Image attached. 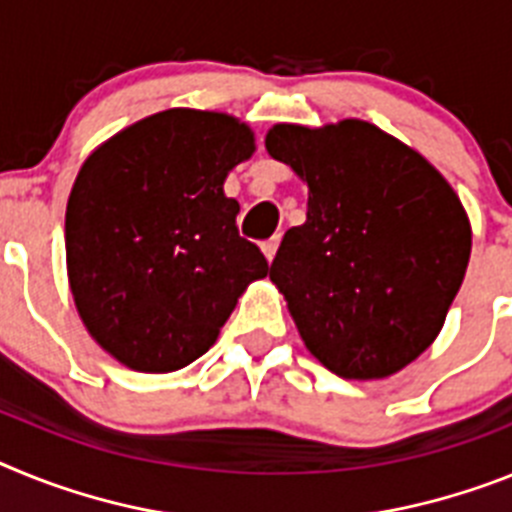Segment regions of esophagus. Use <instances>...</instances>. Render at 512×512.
Returning <instances> with one entry per match:
<instances>
[{"instance_id": "34e87169", "label": "esophagus", "mask_w": 512, "mask_h": 512, "mask_svg": "<svg viewBox=\"0 0 512 512\" xmlns=\"http://www.w3.org/2000/svg\"><path fill=\"white\" fill-rule=\"evenodd\" d=\"M278 244H281V239H278V237L268 239V242H262V255H265V260L273 262L275 252H278Z\"/></svg>"}]
</instances>
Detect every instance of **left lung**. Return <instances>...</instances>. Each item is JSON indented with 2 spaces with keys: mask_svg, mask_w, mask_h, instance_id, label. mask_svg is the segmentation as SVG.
Here are the masks:
<instances>
[{
  "mask_svg": "<svg viewBox=\"0 0 512 512\" xmlns=\"http://www.w3.org/2000/svg\"><path fill=\"white\" fill-rule=\"evenodd\" d=\"M265 149L309 188L306 221L270 265L306 350L342 379H389L433 345L464 281L459 195L420 151L358 118L275 123Z\"/></svg>",
  "mask_w": 512,
  "mask_h": 512,
  "instance_id": "obj_1",
  "label": "left lung"
}]
</instances>
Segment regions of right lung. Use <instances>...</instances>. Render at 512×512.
<instances>
[{
	"label": "right lung",
	"instance_id": "1",
	"mask_svg": "<svg viewBox=\"0 0 512 512\" xmlns=\"http://www.w3.org/2000/svg\"><path fill=\"white\" fill-rule=\"evenodd\" d=\"M252 154L255 131L234 115L170 108L84 159L66 203V275L92 340L131 371L201 358L268 275L224 193Z\"/></svg>",
	"mask_w": 512,
	"mask_h": 512
}]
</instances>
